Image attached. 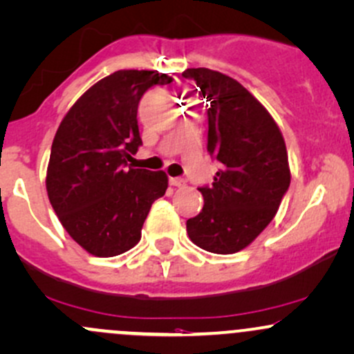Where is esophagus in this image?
<instances>
[{"label": "esophagus", "mask_w": 354, "mask_h": 354, "mask_svg": "<svg viewBox=\"0 0 354 354\" xmlns=\"http://www.w3.org/2000/svg\"><path fill=\"white\" fill-rule=\"evenodd\" d=\"M169 185L174 186V188H181V186L186 185L183 178H169Z\"/></svg>", "instance_id": "34e87169"}]
</instances>
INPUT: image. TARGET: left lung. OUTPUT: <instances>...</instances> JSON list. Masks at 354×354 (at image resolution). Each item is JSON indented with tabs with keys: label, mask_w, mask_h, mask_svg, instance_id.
I'll list each match as a JSON object with an SVG mask.
<instances>
[{
	"label": "left lung",
	"mask_w": 354,
	"mask_h": 354,
	"mask_svg": "<svg viewBox=\"0 0 354 354\" xmlns=\"http://www.w3.org/2000/svg\"><path fill=\"white\" fill-rule=\"evenodd\" d=\"M208 104V145L221 162L212 186L198 188L203 209L186 221L192 242L235 254L266 230L290 185L286 141L277 122L242 84L209 68H188Z\"/></svg>",
	"instance_id": "obj_1"
}]
</instances>
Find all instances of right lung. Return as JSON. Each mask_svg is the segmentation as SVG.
<instances>
[{"label":"right lung","mask_w":354,"mask_h":354,"mask_svg":"<svg viewBox=\"0 0 354 354\" xmlns=\"http://www.w3.org/2000/svg\"><path fill=\"white\" fill-rule=\"evenodd\" d=\"M171 82L154 70H118L85 91L58 126L46 193L67 234L91 255L133 248L151 205L166 193L165 171L127 168V161L142 145L139 100Z\"/></svg>","instance_id":"1"}]
</instances>
